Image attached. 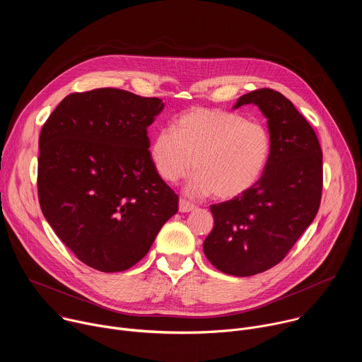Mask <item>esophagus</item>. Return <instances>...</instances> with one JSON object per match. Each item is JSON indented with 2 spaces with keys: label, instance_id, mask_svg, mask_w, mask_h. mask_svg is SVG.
I'll list each match as a JSON object with an SVG mask.
<instances>
[{
  "label": "esophagus",
  "instance_id": "1",
  "mask_svg": "<svg viewBox=\"0 0 362 362\" xmlns=\"http://www.w3.org/2000/svg\"><path fill=\"white\" fill-rule=\"evenodd\" d=\"M196 209V206L185 199H180L179 200V212L182 214H187V212H193Z\"/></svg>",
  "mask_w": 362,
  "mask_h": 362
}]
</instances>
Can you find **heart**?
<instances>
[{
  "instance_id": "heart-1",
  "label": "heart",
  "mask_w": 362,
  "mask_h": 362,
  "mask_svg": "<svg viewBox=\"0 0 362 362\" xmlns=\"http://www.w3.org/2000/svg\"><path fill=\"white\" fill-rule=\"evenodd\" d=\"M271 134L257 122L219 109L196 107L180 115L172 129H162L150 146L158 175L175 183L192 169V196L236 197L261 179L269 156Z\"/></svg>"
}]
</instances>
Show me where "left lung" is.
<instances>
[{
	"label": "left lung",
	"instance_id": "left-lung-1",
	"mask_svg": "<svg viewBox=\"0 0 362 362\" xmlns=\"http://www.w3.org/2000/svg\"><path fill=\"white\" fill-rule=\"evenodd\" d=\"M259 107L271 134L268 165L253 187L212 204L215 225L203 252L223 274L252 276L279 264L315 219L322 192L318 137L292 103L272 88L238 98Z\"/></svg>",
	"mask_w": 362,
	"mask_h": 362
}]
</instances>
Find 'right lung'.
<instances>
[{"label": "right lung", "mask_w": 362, "mask_h": 362, "mask_svg": "<svg viewBox=\"0 0 362 362\" xmlns=\"http://www.w3.org/2000/svg\"><path fill=\"white\" fill-rule=\"evenodd\" d=\"M165 103L119 88L69 94L41 129L38 199L56 235L86 265L122 272L177 212L150 158L147 127Z\"/></svg>", "instance_id": "obj_1"}]
</instances>
